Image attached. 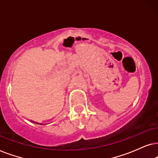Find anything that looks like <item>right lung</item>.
Here are the masks:
<instances>
[{
	"mask_svg": "<svg viewBox=\"0 0 158 158\" xmlns=\"http://www.w3.org/2000/svg\"><path fill=\"white\" fill-rule=\"evenodd\" d=\"M31 122H33V121H31ZM34 123H36V124H42V123H37V122H35V121H34Z\"/></svg>",
	"mask_w": 158,
	"mask_h": 158,
	"instance_id": "add662e5",
	"label": "right lung"
}]
</instances>
